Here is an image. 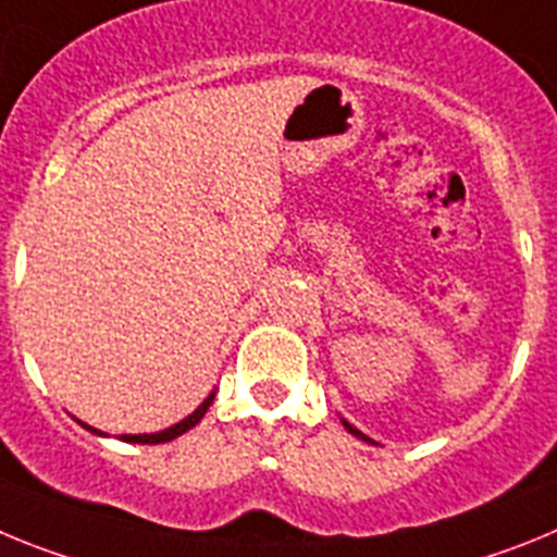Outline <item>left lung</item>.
<instances>
[{"label": "left lung", "mask_w": 557, "mask_h": 557, "mask_svg": "<svg viewBox=\"0 0 557 557\" xmlns=\"http://www.w3.org/2000/svg\"><path fill=\"white\" fill-rule=\"evenodd\" d=\"M345 425H347V432H350V434H356V437H361V440H367V443H372V440H370V437H364V434H361L359 429H352V425L347 423V420H345Z\"/></svg>", "instance_id": "8db88e82"}]
</instances>
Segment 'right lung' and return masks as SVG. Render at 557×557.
<instances>
[{
    "mask_svg": "<svg viewBox=\"0 0 557 557\" xmlns=\"http://www.w3.org/2000/svg\"><path fill=\"white\" fill-rule=\"evenodd\" d=\"M212 398H215V393H212L210 398L205 400V404L198 406V409L190 414V418H185V420H182V423L171 425V429H164V432H157V434H123V440H125V443H168V440L178 437V434L190 432L193 425H196L198 420H201L207 414V409H210ZM86 429H89V432H95V434H103V432H98V429H91V425H86Z\"/></svg>",
    "mask_w": 557,
    "mask_h": 557,
    "instance_id": "1",
    "label": "right lung"
}]
</instances>
